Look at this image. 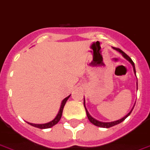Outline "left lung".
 I'll return each mask as SVG.
<instances>
[{"label": "left lung", "mask_w": 150, "mask_h": 150, "mask_svg": "<svg viewBox=\"0 0 150 150\" xmlns=\"http://www.w3.org/2000/svg\"><path fill=\"white\" fill-rule=\"evenodd\" d=\"M113 48L115 50H116V51H118L119 52H120L122 54V56H123L124 58H126V59H127L129 62L131 64H132V66H133V70H134V72L136 73V69H135V64H134V62H132V60L131 59V58L129 57V56L127 55V54L125 53L124 52H122L121 49H119V48H118V47H113ZM84 106H85V109H86V114H87V116H88V120H89L91 122H92L93 125H95V126H98V127H102V128H110L112 127V126H115V125H117V124H119L120 122H122V121H124L125 119H126V118L129 116V115L131 114V112H132V109H133V108H134V106H133V108L132 109V110L130 111L128 113L127 115L125 116V117H123L122 119H119V120H117V121H114V122H99L98 121V120H96V119H94V118H92L91 115H89V113H88V112L87 111V109H86V105H85V99H84Z\"/></svg>", "instance_id": "left-lung-1"}]
</instances>
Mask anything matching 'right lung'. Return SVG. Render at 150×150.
I'll return each mask as SVG.
<instances>
[{
	"instance_id": "obj_1",
	"label": "right lung",
	"mask_w": 150,
	"mask_h": 150,
	"mask_svg": "<svg viewBox=\"0 0 150 150\" xmlns=\"http://www.w3.org/2000/svg\"><path fill=\"white\" fill-rule=\"evenodd\" d=\"M70 96H71V95H70ZM70 96H69L68 97H66V98H64V99H63L62 105H61L60 110H59V112H58V115H56V117L54 118L52 121L49 122H47V123H45V124H33V123H29V122H28V123L30 124L31 126H35V127L36 128H39V129H48V128H51L53 126H54V125H56V124L58 123V122H59V120L61 119V117H62V112H63V109H64V105H65L67 100H68L69 97H70Z\"/></svg>"
}]
</instances>
